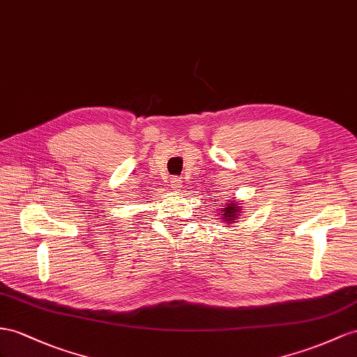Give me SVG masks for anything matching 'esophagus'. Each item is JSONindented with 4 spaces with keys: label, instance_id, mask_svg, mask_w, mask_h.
<instances>
[{
    "label": "esophagus",
    "instance_id": "obj_1",
    "mask_svg": "<svg viewBox=\"0 0 357 357\" xmlns=\"http://www.w3.org/2000/svg\"><path fill=\"white\" fill-rule=\"evenodd\" d=\"M181 187H182V181L179 178H173L170 181V188L172 190H181Z\"/></svg>",
    "mask_w": 357,
    "mask_h": 357
}]
</instances>
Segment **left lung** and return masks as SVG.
Instances as JSON below:
<instances>
[{
	"instance_id": "obj_1",
	"label": "left lung",
	"mask_w": 357,
	"mask_h": 357,
	"mask_svg": "<svg viewBox=\"0 0 357 357\" xmlns=\"http://www.w3.org/2000/svg\"><path fill=\"white\" fill-rule=\"evenodd\" d=\"M218 220H222L225 223H234L235 220H238V217L243 213V208L240 205V202H236V200H229V202H226L223 208L218 209Z\"/></svg>"
}]
</instances>
